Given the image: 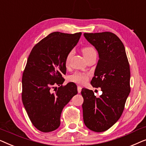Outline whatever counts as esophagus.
<instances>
[{"mask_svg": "<svg viewBox=\"0 0 146 146\" xmlns=\"http://www.w3.org/2000/svg\"><path fill=\"white\" fill-rule=\"evenodd\" d=\"M77 89H78V93H80L81 91H82V87L80 86H78Z\"/></svg>", "mask_w": 146, "mask_h": 146, "instance_id": "esophagus-1", "label": "esophagus"}]
</instances>
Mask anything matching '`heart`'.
Segmentation results:
<instances>
[{
  "label": "heart",
  "instance_id": "heart-1",
  "mask_svg": "<svg viewBox=\"0 0 146 146\" xmlns=\"http://www.w3.org/2000/svg\"><path fill=\"white\" fill-rule=\"evenodd\" d=\"M82 51V54L84 56L85 58L89 56H90L91 54H92L96 52L94 48L92 46H86L84 48H83ZM72 53L73 52L70 51L66 57L65 62L66 65L69 64L70 59V57L72 56ZM88 76L87 74H85L75 73L74 74L70 76L68 79L70 81L74 82L78 84H84L88 80Z\"/></svg>",
  "mask_w": 146,
  "mask_h": 146
}]
</instances>
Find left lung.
Instances as JSON below:
<instances>
[{"label": "left lung", "mask_w": 146, "mask_h": 146, "mask_svg": "<svg viewBox=\"0 0 146 146\" xmlns=\"http://www.w3.org/2000/svg\"><path fill=\"white\" fill-rule=\"evenodd\" d=\"M84 36L99 56L90 84L102 91L97 98L92 90L82 89L84 122L90 130L102 132L115 124L122 114L130 92L129 65L124 46L113 33H84Z\"/></svg>", "instance_id": "obj_1"}]
</instances>
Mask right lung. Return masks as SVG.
Segmentation results:
<instances>
[{"label":"right lung","mask_w":146,"mask_h":146,"mask_svg":"<svg viewBox=\"0 0 146 146\" xmlns=\"http://www.w3.org/2000/svg\"><path fill=\"white\" fill-rule=\"evenodd\" d=\"M81 35L50 33L30 53L22 80V100L33 124L42 132L52 131L60 126L64 107L78 93L75 83L62 84L65 80L62 76L66 72V57ZM56 85L60 87L53 93Z\"/></svg>","instance_id":"obj_1"}]
</instances>
